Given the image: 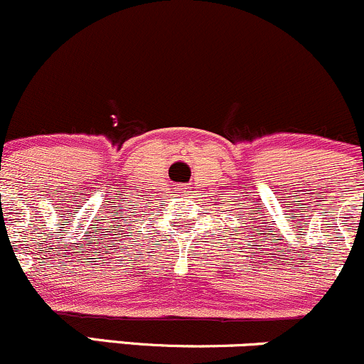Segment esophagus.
<instances>
[{
	"mask_svg": "<svg viewBox=\"0 0 364 364\" xmlns=\"http://www.w3.org/2000/svg\"><path fill=\"white\" fill-rule=\"evenodd\" d=\"M174 193L178 195V197H185V195H188V192H186L185 185H176L174 186Z\"/></svg>",
	"mask_w": 364,
	"mask_h": 364,
	"instance_id": "obj_1",
	"label": "esophagus"
}]
</instances>
